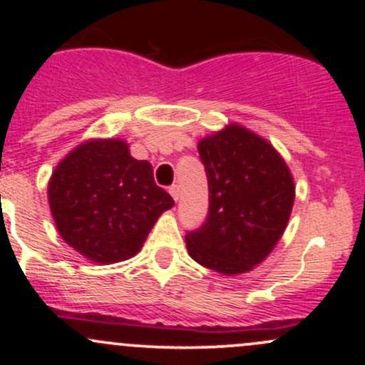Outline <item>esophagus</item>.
Here are the masks:
<instances>
[{"label": "esophagus", "instance_id": "34e87169", "mask_svg": "<svg viewBox=\"0 0 365 365\" xmlns=\"http://www.w3.org/2000/svg\"><path fill=\"white\" fill-rule=\"evenodd\" d=\"M170 195L173 197L175 200H178V197H180V190H178V187H177V185L170 187Z\"/></svg>", "mask_w": 365, "mask_h": 365}]
</instances>
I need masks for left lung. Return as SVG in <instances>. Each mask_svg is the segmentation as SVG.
Returning a JSON list of instances; mask_svg holds the SVG:
<instances>
[{
	"label": "left lung",
	"instance_id": "8db88e82",
	"mask_svg": "<svg viewBox=\"0 0 365 365\" xmlns=\"http://www.w3.org/2000/svg\"><path fill=\"white\" fill-rule=\"evenodd\" d=\"M206 166V223L187 233L188 255L225 276L249 273L282 238L290 220L295 182L271 142L228 123L197 144Z\"/></svg>",
	"mask_w": 365,
	"mask_h": 365
}]
</instances>
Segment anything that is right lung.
<instances>
[{"label": "right lung", "mask_w": 365, "mask_h": 365, "mask_svg": "<svg viewBox=\"0 0 365 365\" xmlns=\"http://www.w3.org/2000/svg\"><path fill=\"white\" fill-rule=\"evenodd\" d=\"M127 140L89 139L58 163L48 183L58 233L96 264L133 257L158 217L175 206L156 185L153 166L130 154Z\"/></svg>", "instance_id": "add662e5"}]
</instances>
